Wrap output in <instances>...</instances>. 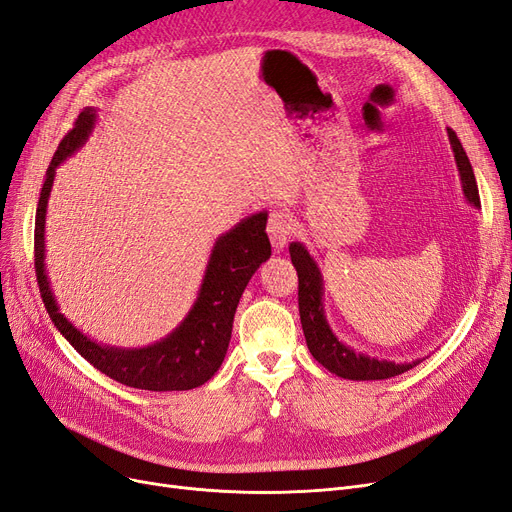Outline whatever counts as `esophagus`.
<instances>
[{
	"label": "esophagus",
	"instance_id": "1",
	"mask_svg": "<svg viewBox=\"0 0 512 512\" xmlns=\"http://www.w3.org/2000/svg\"><path fill=\"white\" fill-rule=\"evenodd\" d=\"M268 232L274 249L282 251L293 234V217L287 211H272L268 219Z\"/></svg>",
	"mask_w": 512,
	"mask_h": 512
}]
</instances>
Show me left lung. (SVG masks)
Returning <instances> with one entry per match:
<instances>
[{
  "instance_id": "8db88e82",
  "label": "left lung",
  "mask_w": 512,
  "mask_h": 512,
  "mask_svg": "<svg viewBox=\"0 0 512 512\" xmlns=\"http://www.w3.org/2000/svg\"><path fill=\"white\" fill-rule=\"evenodd\" d=\"M449 143L453 149V158H456L458 170H460V181H462V192L466 200L481 208V198H479V187L475 173H472L470 160L466 156V151L458 139L456 132L447 128ZM291 261L297 270L299 276V318H301V327H304V335L308 348L316 361L329 369L331 373L344 377V380H356V382H365V380H388V377L401 375L415 365H420V361L413 363H394V361H380V358H371L367 354L354 352L346 344L339 342L335 333L331 331L327 316H325V306H323V276H320V270L316 266V261L310 257L304 244L291 242L289 246Z\"/></svg>"
}]
</instances>
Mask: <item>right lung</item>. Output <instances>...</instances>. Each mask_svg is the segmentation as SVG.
Returning <instances> with one entry per match:
<instances>
[{
    "mask_svg": "<svg viewBox=\"0 0 512 512\" xmlns=\"http://www.w3.org/2000/svg\"><path fill=\"white\" fill-rule=\"evenodd\" d=\"M97 122V111L86 107L73 128L56 147L52 162L46 170V181L40 192L35 213V276L44 306L52 318L54 327L63 333L67 342L78 350L86 361L97 367L124 386L170 392L192 390L211 380L221 367L227 346H230L234 314L238 301L249 285L251 276L263 261L270 259L272 246L266 234L268 213H257L242 219L230 232L217 238L211 259L202 278L198 297L192 310L187 312L183 323L160 342L147 348H111L101 346L75 329L61 314L59 304L52 295L50 280L46 274V208L56 166H61L71 154L78 151Z\"/></svg>",
    "mask_w": 512,
    "mask_h": 512,
    "instance_id": "right-lung-1",
    "label": "right lung"
}]
</instances>
